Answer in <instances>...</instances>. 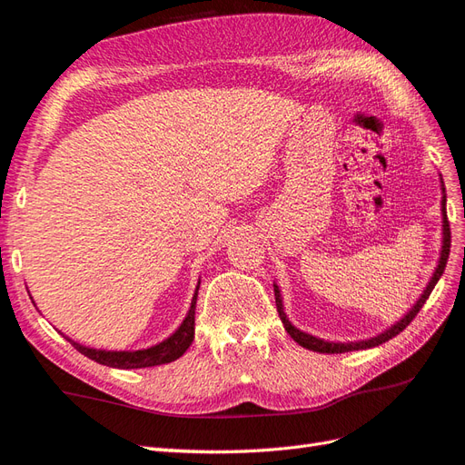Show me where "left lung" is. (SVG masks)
Returning a JSON list of instances; mask_svg holds the SVG:
<instances>
[{
  "label": "left lung",
  "instance_id": "left-lung-1",
  "mask_svg": "<svg viewBox=\"0 0 465 465\" xmlns=\"http://www.w3.org/2000/svg\"><path fill=\"white\" fill-rule=\"evenodd\" d=\"M442 180V178H440ZM444 184H442V250H440V258H439V265H436V270L429 281V285L425 287L423 294H420L419 301L410 308V312H407L401 320H398L393 326H390L388 330H384L382 333H378L374 337H371V340H361V341H349V343H341V341H326V340H320V337L316 335H311L306 331H301L299 328H294L292 323L289 322L285 311H283V301H281V291L279 287L273 283V291H275V304H277V312H279V318L281 322H283V326L287 330V333L292 337L294 341H297L301 347L304 349H311V351H316V353H347V351H361V349H371V347H376V345H382L386 343L388 340H391V337H396L400 331H403L407 326H410L411 320L419 314L420 308H423V304L427 302L429 294L432 292L434 285L439 283L440 275L444 273V267H446V262H448V256H450V223H448V217H446V193H444Z\"/></svg>",
  "mask_w": 465,
  "mask_h": 465
}]
</instances>
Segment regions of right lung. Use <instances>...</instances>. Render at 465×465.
I'll return each instance as SVG.
<instances>
[{
    "instance_id": "1",
    "label": "right lung",
    "mask_w": 465,
    "mask_h": 465,
    "mask_svg": "<svg viewBox=\"0 0 465 465\" xmlns=\"http://www.w3.org/2000/svg\"><path fill=\"white\" fill-rule=\"evenodd\" d=\"M198 289H200V281H198V287H195V292L192 297L190 311H188L184 322L180 323V328L171 337H166L164 341L153 345L149 349H139V351L93 349V347H85L74 340H69V337L64 335L62 331L60 333L79 351L81 355L89 357L91 361H94L98 364H106V367H112V369L159 367V364H166V362H173V361L180 359L192 345L193 328H195V301H198Z\"/></svg>"
}]
</instances>
